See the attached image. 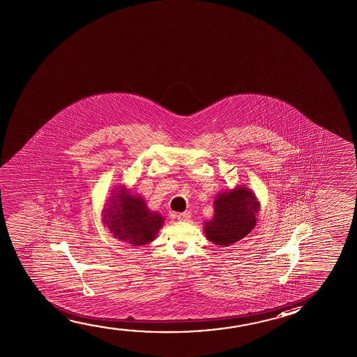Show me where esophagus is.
Instances as JSON below:
<instances>
[{
    "label": "esophagus",
    "mask_w": 357,
    "mask_h": 357,
    "mask_svg": "<svg viewBox=\"0 0 357 357\" xmlns=\"http://www.w3.org/2000/svg\"><path fill=\"white\" fill-rule=\"evenodd\" d=\"M176 218H178L179 221H189V220L192 218V213L189 211L183 212V213H178V215H176Z\"/></svg>",
    "instance_id": "34e87169"
}]
</instances>
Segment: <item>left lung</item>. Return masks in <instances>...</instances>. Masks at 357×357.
Returning a JSON list of instances; mask_svg holds the SVG:
<instances>
[{
  "label": "left lung",
  "instance_id": "left-lung-1",
  "mask_svg": "<svg viewBox=\"0 0 357 357\" xmlns=\"http://www.w3.org/2000/svg\"><path fill=\"white\" fill-rule=\"evenodd\" d=\"M213 208L212 220L204 222L205 237L218 247H228L252 232L258 222L260 202L249 188L236 185L218 192Z\"/></svg>",
  "mask_w": 357,
  "mask_h": 357
}]
</instances>
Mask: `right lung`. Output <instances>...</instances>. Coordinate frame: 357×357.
<instances>
[{"label":"right lung","mask_w":357,"mask_h":357,"mask_svg":"<svg viewBox=\"0 0 357 357\" xmlns=\"http://www.w3.org/2000/svg\"><path fill=\"white\" fill-rule=\"evenodd\" d=\"M102 222L113 237L141 247L155 241L165 218L160 212L150 210L141 195L132 194L125 185H118L104 205Z\"/></svg>","instance_id":"obj_1"}]
</instances>
